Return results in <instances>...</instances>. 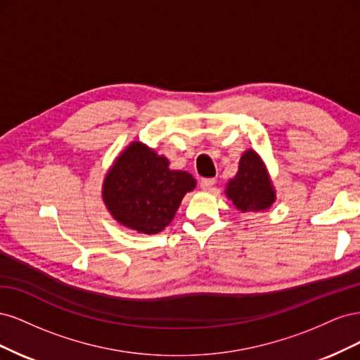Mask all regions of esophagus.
<instances>
[{
  "instance_id": "1",
  "label": "esophagus",
  "mask_w": 360,
  "mask_h": 360,
  "mask_svg": "<svg viewBox=\"0 0 360 360\" xmlns=\"http://www.w3.org/2000/svg\"><path fill=\"white\" fill-rule=\"evenodd\" d=\"M214 184H216L214 179H201V181H200V186L202 191H210Z\"/></svg>"
}]
</instances>
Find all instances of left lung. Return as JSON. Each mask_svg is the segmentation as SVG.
<instances>
[{
    "label": "left lung",
    "mask_w": 360,
    "mask_h": 360,
    "mask_svg": "<svg viewBox=\"0 0 360 360\" xmlns=\"http://www.w3.org/2000/svg\"><path fill=\"white\" fill-rule=\"evenodd\" d=\"M226 197L233 201L237 210L264 212L275 202L276 193L264 162L254 150H248L238 162V171L225 189Z\"/></svg>",
    "instance_id": "1"
}]
</instances>
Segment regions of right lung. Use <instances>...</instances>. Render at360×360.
<instances>
[{
    "label": "right lung",
    "mask_w": 360,
    "mask_h": 360,
    "mask_svg": "<svg viewBox=\"0 0 360 360\" xmlns=\"http://www.w3.org/2000/svg\"><path fill=\"white\" fill-rule=\"evenodd\" d=\"M195 184L189 172L169 169L165 156L135 141L108 171L102 197L117 222L138 233L158 234L172 222Z\"/></svg>",
    "instance_id": "obj_1"
}]
</instances>
